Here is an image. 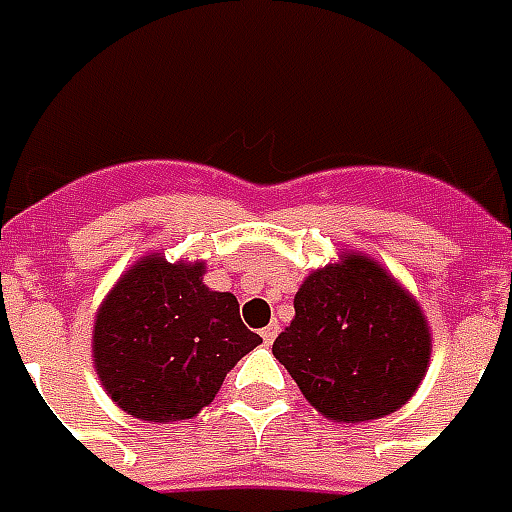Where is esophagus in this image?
Segmentation results:
<instances>
[{"instance_id":"esophagus-1","label":"esophagus","mask_w":512,"mask_h":512,"mask_svg":"<svg viewBox=\"0 0 512 512\" xmlns=\"http://www.w3.org/2000/svg\"><path fill=\"white\" fill-rule=\"evenodd\" d=\"M275 336H278V325H267V328H264V331H262L264 344H273Z\"/></svg>"}]
</instances>
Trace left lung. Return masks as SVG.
<instances>
[{
    "instance_id": "1",
    "label": "left lung",
    "mask_w": 512,
    "mask_h": 512,
    "mask_svg": "<svg viewBox=\"0 0 512 512\" xmlns=\"http://www.w3.org/2000/svg\"><path fill=\"white\" fill-rule=\"evenodd\" d=\"M273 355L322 416L369 422L419 389L430 361L422 308L378 262L344 253L308 275Z\"/></svg>"
}]
</instances>
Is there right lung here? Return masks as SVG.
Returning a JSON list of instances; mask_svg holds the SVG:
<instances>
[{
	"label": "right lung",
	"instance_id": "obj_1",
	"mask_svg": "<svg viewBox=\"0 0 512 512\" xmlns=\"http://www.w3.org/2000/svg\"><path fill=\"white\" fill-rule=\"evenodd\" d=\"M204 262L143 256L104 297L93 325V361L112 402L146 422L201 413L262 336L239 320L231 292L204 284Z\"/></svg>",
	"mask_w": 512,
	"mask_h": 512
}]
</instances>
